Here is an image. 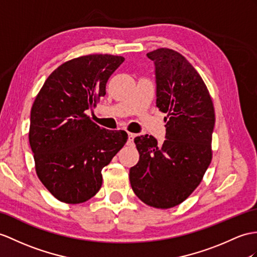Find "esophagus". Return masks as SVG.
<instances>
[{
    "instance_id": "34e87169",
    "label": "esophagus",
    "mask_w": 257,
    "mask_h": 257,
    "mask_svg": "<svg viewBox=\"0 0 257 257\" xmlns=\"http://www.w3.org/2000/svg\"><path fill=\"white\" fill-rule=\"evenodd\" d=\"M134 139H135V134L133 133H128V139H127V145L132 146L134 145Z\"/></svg>"
}]
</instances>
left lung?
Returning <instances> with one entry per match:
<instances>
[{"instance_id": "obj_1", "label": "left lung", "mask_w": 257, "mask_h": 257, "mask_svg": "<svg viewBox=\"0 0 257 257\" xmlns=\"http://www.w3.org/2000/svg\"><path fill=\"white\" fill-rule=\"evenodd\" d=\"M147 56L155 64L156 104L168 113L166 141L136 137L140 160L130 169V182L142 202L165 209L185 201L210 165L215 110L204 80L182 54L161 48Z\"/></svg>"}]
</instances>
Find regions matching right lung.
I'll return each mask as SVG.
<instances>
[{"label": "right lung", "instance_id": "add662e5", "mask_svg": "<svg viewBox=\"0 0 257 257\" xmlns=\"http://www.w3.org/2000/svg\"><path fill=\"white\" fill-rule=\"evenodd\" d=\"M123 56L89 54L67 61L47 78L30 112L29 144L36 172L59 201H88L102 184V168L127 141L125 131L93 123L86 111L105 95Z\"/></svg>", "mask_w": 257, "mask_h": 257}]
</instances>
